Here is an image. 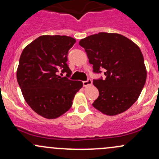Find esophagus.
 Listing matches in <instances>:
<instances>
[{"label":"esophagus","instance_id":"1","mask_svg":"<svg viewBox=\"0 0 159 159\" xmlns=\"http://www.w3.org/2000/svg\"><path fill=\"white\" fill-rule=\"evenodd\" d=\"M91 84H92V81H91V79H88L87 81H83L84 87H87V86H90Z\"/></svg>","mask_w":159,"mask_h":159}]
</instances>
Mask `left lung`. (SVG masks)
I'll return each instance as SVG.
<instances>
[{"mask_svg":"<svg viewBox=\"0 0 159 159\" xmlns=\"http://www.w3.org/2000/svg\"><path fill=\"white\" fill-rule=\"evenodd\" d=\"M93 72L105 79L93 80L99 96L93 106L114 116L129 108L139 97L147 79L143 56L134 42L121 34L98 33L80 40Z\"/></svg>","mask_w":159,"mask_h":159,"instance_id":"left-lung-1","label":"left lung"}]
</instances>
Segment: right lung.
Wrapping results in <instances>:
<instances>
[{"instance_id":"1","label":"right lung","mask_w":159,"mask_h":159,"mask_svg":"<svg viewBox=\"0 0 159 159\" xmlns=\"http://www.w3.org/2000/svg\"><path fill=\"white\" fill-rule=\"evenodd\" d=\"M75 43L70 36L43 35L27 45L20 56L16 77L24 98L46 119H56L68 111L83 87L81 81L59 75L66 72L68 77L72 73L67 54Z\"/></svg>"}]
</instances>
